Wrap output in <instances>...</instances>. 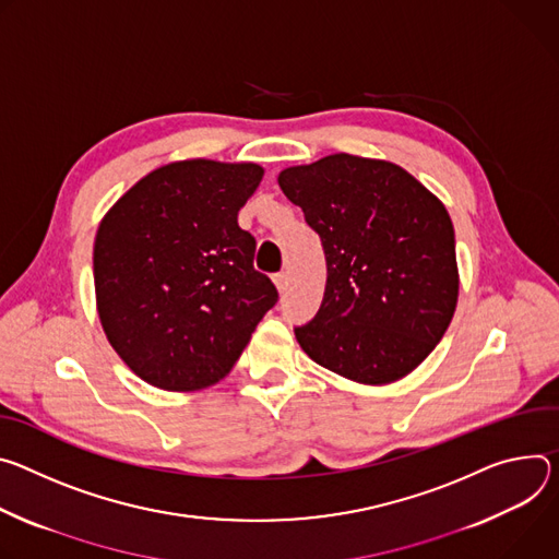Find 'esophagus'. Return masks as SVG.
<instances>
[{
	"label": "esophagus",
	"mask_w": 559,
	"mask_h": 559,
	"mask_svg": "<svg viewBox=\"0 0 559 559\" xmlns=\"http://www.w3.org/2000/svg\"><path fill=\"white\" fill-rule=\"evenodd\" d=\"M273 282H275V286H277L280 295H284V290H286V286H288V277H286V273H277V275L273 277Z\"/></svg>",
	"instance_id": "esophagus-1"
}]
</instances>
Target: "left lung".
<instances>
[{"instance_id":"1","label":"left lung","mask_w":559,"mask_h":559,"mask_svg":"<svg viewBox=\"0 0 559 559\" xmlns=\"http://www.w3.org/2000/svg\"><path fill=\"white\" fill-rule=\"evenodd\" d=\"M277 181L326 255L320 311L295 329L301 350L357 384L402 380L440 344L457 306L447 206L402 166L348 153L284 168Z\"/></svg>"}]
</instances>
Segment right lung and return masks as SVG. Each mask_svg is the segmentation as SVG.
Returning a JSON list of instances; mask_svg holds the SVG:
<instances>
[{"mask_svg": "<svg viewBox=\"0 0 559 559\" xmlns=\"http://www.w3.org/2000/svg\"><path fill=\"white\" fill-rule=\"evenodd\" d=\"M262 177L251 162H173L142 177L99 222V322L146 384L175 393L217 384L275 306L277 288L253 269L255 237L237 224Z\"/></svg>", "mask_w": 559, "mask_h": 559, "instance_id": "right-lung-1", "label": "right lung"}]
</instances>
